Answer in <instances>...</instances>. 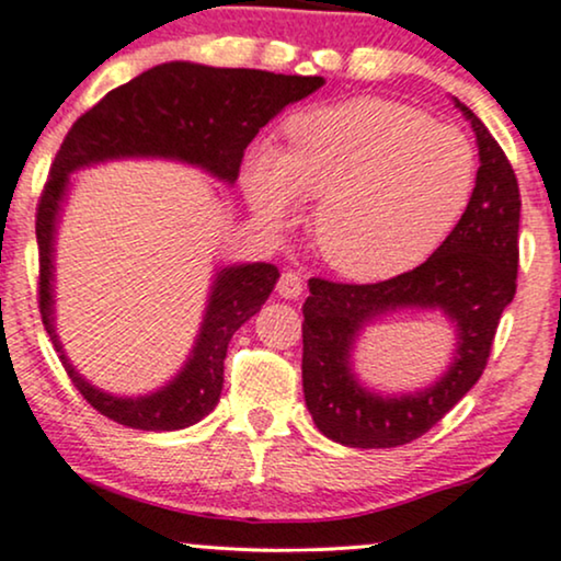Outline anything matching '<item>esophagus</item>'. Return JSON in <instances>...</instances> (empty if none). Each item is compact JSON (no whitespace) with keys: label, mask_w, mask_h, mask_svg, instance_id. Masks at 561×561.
Returning <instances> with one entry per match:
<instances>
[{"label":"esophagus","mask_w":561,"mask_h":561,"mask_svg":"<svg viewBox=\"0 0 561 561\" xmlns=\"http://www.w3.org/2000/svg\"><path fill=\"white\" fill-rule=\"evenodd\" d=\"M276 293L285 297V300H297L302 295V276L293 272V268L282 272L279 282H276Z\"/></svg>","instance_id":"1"}]
</instances>
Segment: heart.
<instances>
[{"instance_id":"obj_1","label":"heart","mask_w":561,"mask_h":561,"mask_svg":"<svg viewBox=\"0 0 561 561\" xmlns=\"http://www.w3.org/2000/svg\"><path fill=\"white\" fill-rule=\"evenodd\" d=\"M473 145L414 105L354 98L305 111L287 147L248 158L245 191L268 225L318 198L313 238L333 272L380 282L420 266L456 230L477 188Z\"/></svg>"}]
</instances>
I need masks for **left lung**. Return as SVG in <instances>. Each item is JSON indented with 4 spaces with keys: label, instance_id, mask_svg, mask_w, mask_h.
Listing matches in <instances>:
<instances>
[{
    "label": "left lung",
    "instance_id": "obj_1",
    "mask_svg": "<svg viewBox=\"0 0 561 561\" xmlns=\"http://www.w3.org/2000/svg\"><path fill=\"white\" fill-rule=\"evenodd\" d=\"M477 134L479 173L456 230L411 272L375 285L308 282L302 305V393L316 427L350 448H399L443 420L484 373L502 310L517 279L520 191L507 154L481 118L456 101ZM399 307H439L457 323L449 373L420 394L378 397L351 373L353 339L375 317Z\"/></svg>",
    "mask_w": 561,
    "mask_h": 561
}]
</instances>
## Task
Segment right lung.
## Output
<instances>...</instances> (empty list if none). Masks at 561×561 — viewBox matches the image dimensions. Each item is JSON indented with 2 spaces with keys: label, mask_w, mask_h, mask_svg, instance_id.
<instances>
[{
  "label": "right lung",
  "mask_w": 561,
  "mask_h": 561,
  "mask_svg": "<svg viewBox=\"0 0 561 561\" xmlns=\"http://www.w3.org/2000/svg\"><path fill=\"white\" fill-rule=\"evenodd\" d=\"M321 84L323 77L168 61L111 90L64 137L35 211L38 308L75 388L103 416L147 432L183 430L204 420L222 393L225 354L232 333L268 300L279 268L261 261L219 268L202 331L183 370L150 396L118 399L103 393L69 365L54 329V236L69 173L118 158H168L236 183L245 147L261 126Z\"/></svg>",
  "instance_id": "add662e5"
}]
</instances>
